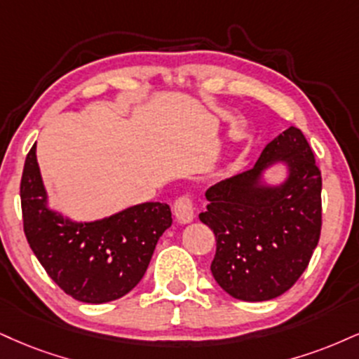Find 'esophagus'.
I'll return each mask as SVG.
<instances>
[{"instance_id": "obj_1", "label": "esophagus", "mask_w": 359, "mask_h": 359, "mask_svg": "<svg viewBox=\"0 0 359 359\" xmlns=\"http://www.w3.org/2000/svg\"><path fill=\"white\" fill-rule=\"evenodd\" d=\"M174 214L179 219V222L187 224L194 219V202L191 196L184 194V196L177 197L174 202Z\"/></svg>"}]
</instances>
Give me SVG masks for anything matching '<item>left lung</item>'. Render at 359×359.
Here are the masks:
<instances>
[{
  "label": "left lung",
  "instance_id": "1",
  "mask_svg": "<svg viewBox=\"0 0 359 359\" xmlns=\"http://www.w3.org/2000/svg\"><path fill=\"white\" fill-rule=\"evenodd\" d=\"M290 167L287 182L261 186L264 168ZM321 170L296 127L266 145L256 165L212 185L198 219L212 229L210 271L227 294L241 301H269L291 289L308 267L321 236Z\"/></svg>",
  "mask_w": 359,
  "mask_h": 359
}]
</instances>
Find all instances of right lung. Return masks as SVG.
Segmentation results:
<instances>
[{
  "label": "right lung",
  "instance_id": "right-lung-1",
  "mask_svg": "<svg viewBox=\"0 0 359 359\" xmlns=\"http://www.w3.org/2000/svg\"><path fill=\"white\" fill-rule=\"evenodd\" d=\"M27 241L46 274L76 301L102 304L130 292L144 278L157 241L172 226L170 207L145 202L95 222H73L46 207L36 145L20 184Z\"/></svg>",
  "mask_w": 359,
  "mask_h": 359
}]
</instances>
